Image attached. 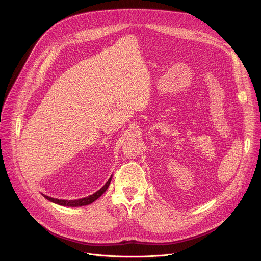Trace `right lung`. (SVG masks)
<instances>
[{"label": "right lung", "mask_w": 261, "mask_h": 261, "mask_svg": "<svg viewBox=\"0 0 261 261\" xmlns=\"http://www.w3.org/2000/svg\"><path fill=\"white\" fill-rule=\"evenodd\" d=\"M111 177L107 180V182L103 186V187L98 190L96 193H94L93 195H90L88 197H85V198H82V199H76V200H62V199H56V198H53V197H49V196H46L44 195V197L49 200V201H53L57 204H60V205H64V206H83V205H88L92 202H94L96 199H98L108 188V186L110 184V180H111Z\"/></svg>", "instance_id": "1"}]
</instances>
